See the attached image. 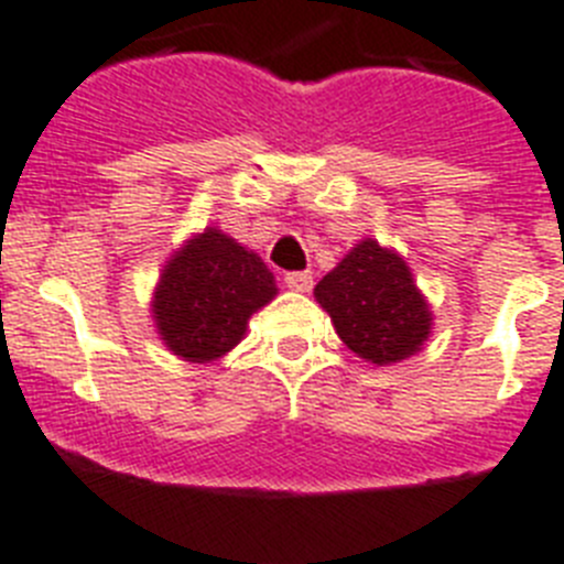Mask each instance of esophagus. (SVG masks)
Masks as SVG:
<instances>
[{"instance_id":"34e87169","label":"esophagus","mask_w":564,"mask_h":564,"mask_svg":"<svg viewBox=\"0 0 564 564\" xmlns=\"http://www.w3.org/2000/svg\"><path fill=\"white\" fill-rule=\"evenodd\" d=\"M283 283H286L292 292H310L312 290V274L310 272H286Z\"/></svg>"}]
</instances>
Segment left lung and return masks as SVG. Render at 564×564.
<instances>
[{
    "label": "left lung",
    "instance_id": "left-lung-1",
    "mask_svg": "<svg viewBox=\"0 0 564 564\" xmlns=\"http://www.w3.org/2000/svg\"><path fill=\"white\" fill-rule=\"evenodd\" d=\"M338 338L358 358L390 367L406 361L433 333V310L404 254L364 238L315 286Z\"/></svg>",
    "mask_w": 564,
    "mask_h": 564
}]
</instances>
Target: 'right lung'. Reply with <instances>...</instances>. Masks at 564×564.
<instances>
[{
	"mask_svg": "<svg viewBox=\"0 0 564 564\" xmlns=\"http://www.w3.org/2000/svg\"><path fill=\"white\" fill-rule=\"evenodd\" d=\"M274 295L278 283L260 254L206 226L165 260L151 292V318L169 352L212 364L238 347L249 318Z\"/></svg>",
	"mask_w": 564,
	"mask_h": 564,
	"instance_id": "1",
	"label": "right lung"
}]
</instances>
